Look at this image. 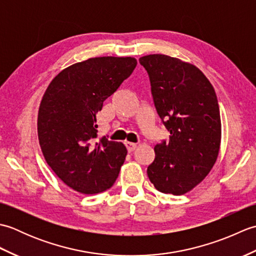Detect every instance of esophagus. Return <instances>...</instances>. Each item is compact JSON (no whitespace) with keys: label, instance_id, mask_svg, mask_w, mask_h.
I'll return each instance as SVG.
<instances>
[{"label":"esophagus","instance_id":"1","mask_svg":"<svg viewBox=\"0 0 256 256\" xmlns=\"http://www.w3.org/2000/svg\"><path fill=\"white\" fill-rule=\"evenodd\" d=\"M125 146H126L128 152H133V150H135V148H136L138 145L135 143H131V142H125Z\"/></svg>","mask_w":256,"mask_h":256}]
</instances>
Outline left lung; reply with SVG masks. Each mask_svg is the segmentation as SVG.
I'll list each match as a JSON object with an SVG mask.
<instances>
[{
	"mask_svg": "<svg viewBox=\"0 0 256 256\" xmlns=\"http://www.w3.org/2000/svg\"><path fill=\"white\" fill-rule=\"evenodd\" d=\"M156 112L170 132L155 145L148 176L160 192L180 196L208 175L219 154L220 110L214 86L194 64L166 55L140 58Z\"/></svg>",
	"mask_w": 256,
	"mask_h": 256,
	"instance_id": "obj_1",
	"label": "left lung"
}]
</instances>
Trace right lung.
Here are the masks:
<instances>
[{"label":"right lung","mask_w":256,"mask_h":256,"mask_svg":"<svg viewBox=\"0 0 256 256\" xmlns=\"http://www.w3.org/2000/svg\"><path fill=\"white\" fill-rule=\"evenodd\" d=\"M131 57H96L52 79L38 112V140L47 164L68 187L94 194L111 188L128 150L96 138V113L136 67Z\"/></svg>","instance_id":"obj_1"}]
</instances>
